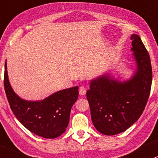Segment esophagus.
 Here are the masks:
<instances>
[{
  "label": "esophagus",
  "mask_w": 158,
  "mask_h": 158,
  "mask_svg": "<svg viewBox=\"0 0 158 158\" xmlns=\"http://www.w3.org/2000/svg\"><path fill=\"white\" fill-rule=\"evenodd\" d=\"M86 89L85 87H83V86H81L79 88V93L81 95H85L86 94Z\"/></svg>",
  "instance_id": "obj_1"
}]
</instances>
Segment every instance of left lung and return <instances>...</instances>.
Instances as JSON below:
<instances>
[{"label": "left lung", "mask_w": 158, "mask_h": 158, "mask_svg": "<svg viewBox=\"0 0 158 158\" xmlns=\"http://www.w3.org/2000/svg\"><path fill=\"white\" fill-rule=\"evenodd\" d=\"M131 39L136 65L132 77L121 81L108 73L89 81L87 98L91 119L102 134L126 131L141 117L148 101L152 81L150 57L139 35L133 34Z\"/></svg>", "instance_id": "obj_1"}]
</instances>
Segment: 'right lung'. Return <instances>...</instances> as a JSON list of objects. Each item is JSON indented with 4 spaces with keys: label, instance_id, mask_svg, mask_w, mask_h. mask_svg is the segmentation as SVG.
<instances>
[{
    "label": "right lung",
    "instance_id": "add662e5",
    "mask_svg": "<svg viewBox=\"0 0 158 158\" xmlns=\"http://www.w3.org/2000/svg\"><path fill=\"white\" fill-rule=\"evenodd\" d=\"M4 87L14 114L31 132L45 139H55L65 132L71 109L79 96L78 86L56 92L42 101H26L10 85L6 62Z\"/></svg>",
    "mask_w": 158,
    "mask_h": 158
}]
</instances>
